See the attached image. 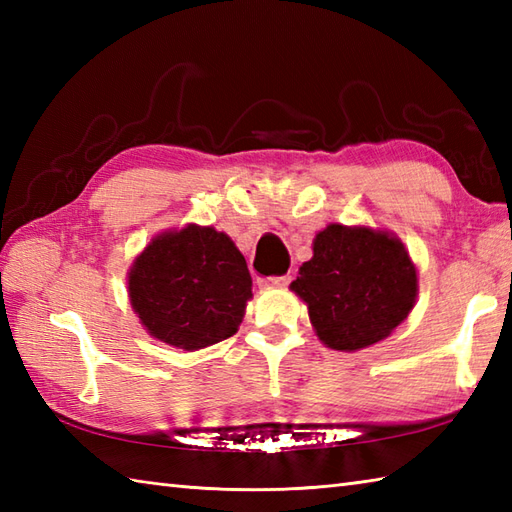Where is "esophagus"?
I'll return each instance as SVG.
<instances>
[{
	"label": "esophagus",
	"instance_id": "1",
	"mask_svg": "<svg viewBox=\"0 0 512 512\" xmlns=\"http://www.w3.org/2000/svg\"><path fill=\"white\" fill-rule=\"evenodd\" d=\"M290 275H281V277H266V279H259L257 284L259 288H284L290 284Z\"/></svg>",
	"mask_w": 512,
	"mask_h": 512
}]
</instances>
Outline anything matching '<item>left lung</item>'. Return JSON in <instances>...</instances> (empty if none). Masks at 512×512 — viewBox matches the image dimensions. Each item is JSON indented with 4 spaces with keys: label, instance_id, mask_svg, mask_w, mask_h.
Masks as SVG:
<instances>
[{
    "label": "left lung",
    "instance_id": "8db88e82",
    "mask_svg": "<svg viewBox=\"0 0 512 512\" xmlns=\"http://www.w3.org/2000/svg\"><path fill=\"white\" fill-rule=\"evenodd\" d=\"M290 290L306 301L323 345L356 352L387 339L418 297V273L405 244L369 226L330 224Z\"/></svg>",
    "mask_w": 512,
    "mask_h": 512
}]
</instances>
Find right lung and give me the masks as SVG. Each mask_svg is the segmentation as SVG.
Segmentation results:
<instances>
[{
  "label": "right lung",
  "mask_w": 512,
  "mask_h": 512,
  "mask_svg": "<svg viewBox=\"0 0 512 512\" xmlns=\"http://www.w3.org/2000/svg\"><path fill=\"white\" fill-rule=\"evenodd\" d=\"M127 292L154 339L193 352L237 332L253 279L231 237L187 224L151 239L129 268Z\"/></svg>",
  "instance_id": "1"
}]
</instances>
